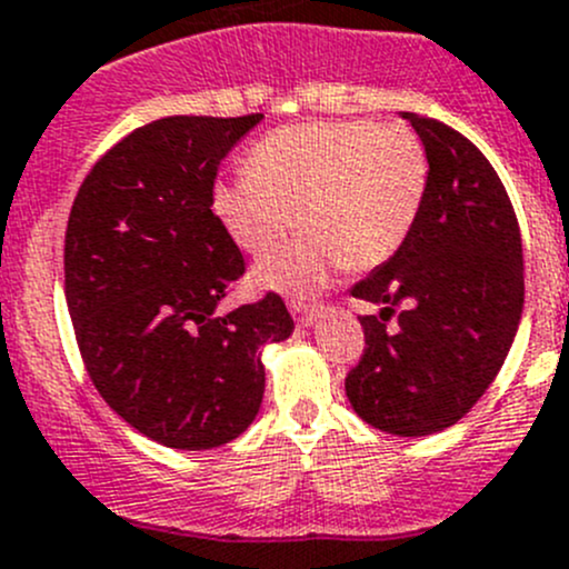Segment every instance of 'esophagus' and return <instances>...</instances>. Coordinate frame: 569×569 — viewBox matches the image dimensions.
Wrapping results in <instances>:
<instances>
[{
    "mask_svg": "<svg viewBox=\"0 0 569 569\" xmlns=\"http://www.w3.org/2000/svg\"><path fill=\"white\" fill-rule=\"evenodd\" d=\"M292 318L298 326H312L318 318V307H309V303H292Z\"/></svg>",
    "mask_w": 569,
    "mask_h": 569,
    "instance_id": "obj_1",
    "label": "esophagus"
}]
</instances>
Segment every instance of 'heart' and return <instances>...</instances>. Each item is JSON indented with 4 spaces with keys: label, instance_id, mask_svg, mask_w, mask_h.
<instances>
[{
    "label": "heart",
    "instance_id": "obj_1",
    "mask_svg": "<svg viewBox=\"0 0 569 569\" xmlns=\"http://www.w3.org/2000/svg\"><path fill=\"white\" fill-rule=\"evenodd\" d=\"M429 190V154L403 123L309 121L273 129L249 154V173L218 179L212 210L249 254L277 249L254 282L309 298L340 266L368 271L412 232Z\"/></svg>",
    "mask_w": 569,
    "mask_h": 569
}]
</instances>
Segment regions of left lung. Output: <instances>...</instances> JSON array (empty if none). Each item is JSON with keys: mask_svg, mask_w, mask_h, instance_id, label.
I'll return each mask as SVG.
<instances>
[{"mask_svg": "<svg viewBox=\"0 0 569 569\" xmlns=\"http://www.w3.org/2000/svg\"><path fill=\"white\" fill-rule=\"evenodd\" d=\"M429 154V190L401 249L351 287L365 353L346 379L373 429L426 437L473 409L498 376L522 315V243L487 157L435 118L403 112ZM399 309V323L386 320Z\"/></svg>", "mask_w": 569, "mask_h": 569, "instance_id": "1", "label": "left lung"}]
</instances>
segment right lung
<instances>
[{
  "label": "right lung",
  "mask_w": 569,
  "mask_h": 569,
  "mask_svg": "<svg viewBox=\"0 0 569 569\" xmlns=\"http://www.w3.org/2000/svg\"><path fill=\"white\" fill-rule=\"evenodd\" d=\"M262 112L171 116L118 140L66 229V303L107 407L149 440L207 451L243 435L266 392L262 348L292 335L277 292L221 315L246 262L212 212L218 166Z\"/></svg>",
  "instance_id": "1"
}]
</instances>
